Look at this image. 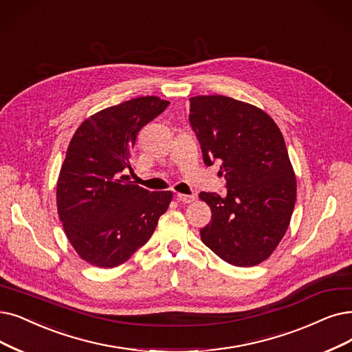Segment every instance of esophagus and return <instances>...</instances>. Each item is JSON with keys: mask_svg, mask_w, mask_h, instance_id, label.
<instances>
[{"mask_svg": "<svg viewBox=\"0 0 352 352\" xmlns=\"http://www.w3.org/2000/svg\"><path fill=\"white\" fill-rule=\"evenodd\" d=\"M177 201H180L182 204H190L195 201L193 195H184V193H177Z\"/></svg>", "mask_w": 352, "mask_h": 352, "instance_id": "1", "label": "esophagus"}]
</instances>
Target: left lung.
<instances>
[{
    "instance_id": "obj_1",
    "label": "left lung",
    "mask_w": 352,
    "mask_h": 352,
    "mask_svg": "<svg viewBox=\"0 0 352 352\" xmlns=\"http://www.w3.org/2000/svg\"><path fill=\"white\" fill-rule=\"evenodd\" d=\"M189 121L205 164L217 159L227 180L225 195L199 193L212 212L202 243L232 265H257L282 241L296 204L282 131L258 107L223 95L192 96Z\"/></svg>"
}]
</instances>
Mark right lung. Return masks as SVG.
Masks as SVG:
<instances>
[{
  "label": "right lung",
  "instance_id": "add662e5",
  "mask_svg": "<svg viewBox=\"0 0 352 352\" xmlns=\"http://www.w3.org/2000/svg\"><path fill=\"white\" fill-rule=\"evenodd\" d=\"M168 101L140 96L83 121L70 140L56 186L59 219L78 256L100 269L131 258L157 227L173 193L134 185L131 150L138 131Z\"/></svg>",
  "mask_w": 352,
  "mask_h": 352
}]
</instances>
